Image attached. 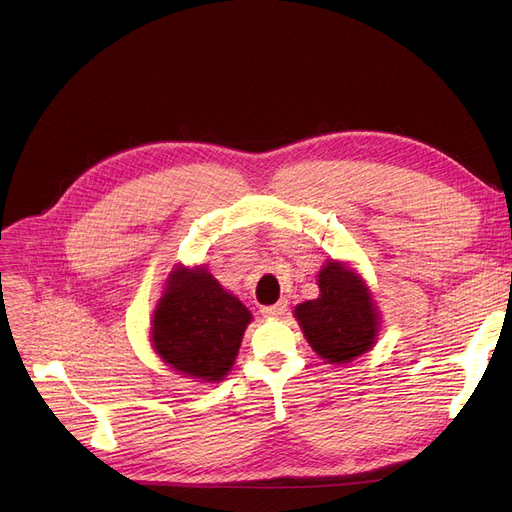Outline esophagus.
I'll return each mask as SVG.
<instances>
[{"instance_id": "1", "label": "esophagus", "mask_w": 512, "mask_h": 512, "mask_svg": "<svg viewBox=\"0 0 512 512\" xmlns=\"http://www.w3.org/2000/svg\"><path fill=\"white\" fill-rule=\"evenodd\" d=\"M286 307H288L286 301H278L276 305H265V307H261V315L263 317H282L286 313Z\"/></svg>"}]
</instances>
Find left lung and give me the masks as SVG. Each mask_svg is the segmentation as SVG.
<instances>
[{
  "label": "left lung",
  "mask_w": 512,
  "mask_h": 512,
  "mask_svg": "<svg viewBox=\"0 0 512 512\" xmlns=\"http://www.w3.org/2000/svg\"><path fill=\"white\" fill-rule=\"evenodd\" d=\"M319 297L294 309L313 351L328 363H351L375 344L380 313L365 282L346 263L328 261L317 276Z\"/></svg>",
  "instance_id": "1"
}]
</instances>
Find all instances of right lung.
I'll return each instance as SVG.
<instances>
[{"instance_id": "obj_1", "label": "right lung", "mask_w": 512, "mask_h": 512, "mask_svg": "<svg viewBox=\"0 0 512 512\" xmlns=\"http://www.w3.org/2000/svg\"><path fill=\"white\" fill-rule=\"evenodd\" d=\"M249 321L251 311L205 267H178L153 311L151 342L172 369L220 382L234 365Z\"/></svg>"}]
</instances>
